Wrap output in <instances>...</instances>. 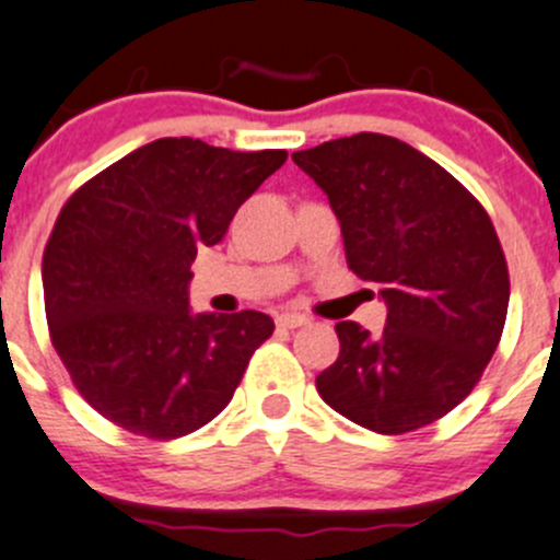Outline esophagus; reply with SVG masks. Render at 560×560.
Returning <instances> with one entry per match:
<instances>
[{"mask_svg":"<svg viewBox=\"0 0 560 560\" xmlns=\"http://www.w3.org/2000/svg\"><path fill=\"white\" fill-rule=\"evenodd\" d=\"M310 324L307 315L302 313H280L278 315V326H282V329H299V326Z\"/></svg>","mask_w":560,"mask_h":560,"instance_id":"34e87169","label":"esophagus"}]
</instances>
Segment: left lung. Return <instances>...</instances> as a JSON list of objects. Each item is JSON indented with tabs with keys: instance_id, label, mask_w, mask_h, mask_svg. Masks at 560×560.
I'll use <instances>...</instances> for the list:
<instances>
[{
	"instance_id": "left-lung-1",
	"label": "left lung",
	"mask_w": 560,
	"mask_h": 560,
	"mask_svg": "<svg viewBox=\"0 0 560 560\" xmlns=\"http://www.w3.org/2000/svg\"><path fill=\"white\" fill-rule=\"evenodd\" d=\"M340 220L348 267L378 282L386 326H335L340 357L315 378L351 422L411 433L460 406L501 340L509 272L481 203L435 160L359 132L291 154Z\"/></svg>"
}]
</instances>
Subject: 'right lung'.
<instances>
[{
    "label": "right lung",
    "mask_w": 560,
    "mask_h": 560,
    "mask_svg": "<svg viewBox=\"0 0 560 560\" xmlns=\"http://www.w3.org/2000/svg\"><path fill=\"white\" fill-rule=\"evenodd\" d=\"M285 158L158 138L65 203L43 253L46 318L75 389L108 422L168 441L229 406L275 320L192 313L190 264Z\"/></svg>",
    "instance_id": "obj_1"
}]
</instances>
